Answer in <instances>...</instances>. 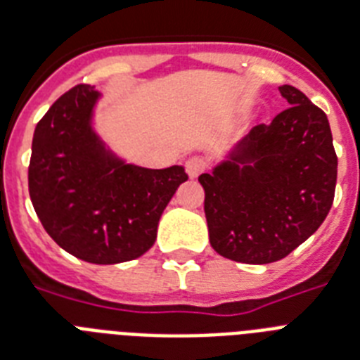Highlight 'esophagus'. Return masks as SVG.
<instances>
[{"label":"esophagus","mask_w":360,"mask_h":360,"mask_svg":"<svg viewBox=\"0 0 360 360\" xmlns=\"http://www.w3.org/2000/svg\"><path fill=\"white\" fill-rule=\"evenodd\" d=\"M186 169L189 176L197 178L207 169V160L202 158V156H191V158H187Z\"/></svg>","instance_id":"esophagus-1"}]
</instances>
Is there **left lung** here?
<instances>
[{
	"label": "left lung",
	"instance_id": "left-lung-1",
	"mask_svg": "<svg viewBox=\"0 0 360 360\" xmlns=\"http://www.w3.org/2000/svg\"><path fill=\"white\" fill-rule=\"evenodd\" d=\"M280 91L289 108L270 124H255L231 162L198 176L213 250L239 263L283 259L319 230L335 198L328 115L298 88Z\"/></svg>",
	"mask_w": 360,
	"mask_h": 360
}]
</instances>
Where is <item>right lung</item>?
<instances>
[{
  "instance_id": "1",
  "label": "right lung",
  "mask_w": 360,
  "mask_h": 360,
  "mask_svg": "<svg viewBox=\"0 0 360 360\" xmlns=\"http://www.w3.org/2000/svg\"><path fill=\"white\" fill-rule=\"evenodd\" d=\"M99 94L77 84L38 121L29 195L41 226L79 259L114 265L154 245L163 210L187 180L184 167L143 169L112 158L91 130Z\"/></svg>"
}]
</instances>
